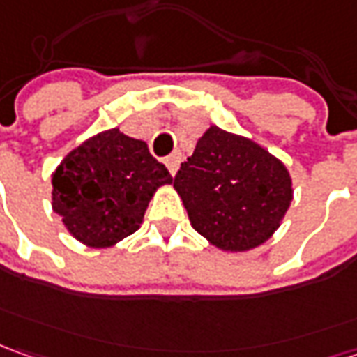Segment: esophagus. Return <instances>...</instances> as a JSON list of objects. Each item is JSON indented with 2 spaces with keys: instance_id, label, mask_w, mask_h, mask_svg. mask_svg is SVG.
Listing matches in <instances>:
<instances>
[{
  "instance_id": "esophagus-1",
  "label": "esophagus",
  "mask_w": 357,
  "mask_h": 357,
  "mask_svg": "<svg viewBox=\"0 0 357 357\" xmlns=\"http://www.w3.org/2000/svg\"><path fill=\"white\" fill-rule=\"evenodd\" d=\"M179 164H181V154H179V152H174V154L167 155L166 158V166L172 176H176V174H178Z\"/></svg>"
}]
</instances>
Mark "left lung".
Segmentation results:
<instances>
[{"mask_svg":"<svg viewBox=\"0 0 357 357\" xmlns=\"http://www.w3.org/2000/svg\"><path fill=\"white\" fill-rule=\"evenodd\" d=\"M174 188L191 227L225 252L251 251L271 239L294 193L277 155L213 124L181 164Z\"/></svg>","mask_w":357,"mask_h":357,"instance_id":"obj_1","label":"left lung"}]
</instances>
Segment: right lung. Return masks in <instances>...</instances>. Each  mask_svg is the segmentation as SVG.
Here are the masks:
<instances>
[{
    "label": "right lung",
    "mask_w": 357,
    "mask_h": 357,
    "mask_svg": "<svg viewBox=\"0 0 357 357\" xmlns=\"http://www.w3.org/2000/svg\"><path fill=\"white\" fill-rule=\"evenodd\" d=\"M172 181L146 142L110 128L73 148L56 166L51 205L75 239L108 249L140 229L158 188Z\"/></svg>",
    "instance_id": "right-lung-1"
}]
</instances>
